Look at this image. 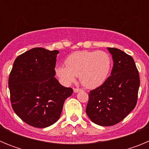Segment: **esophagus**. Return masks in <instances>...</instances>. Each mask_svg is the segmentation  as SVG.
Listing matches in <instances>:
<instances>
[{
  "label": "esophagus",
  "instance_id": "esophagus-1",
  "mask_svg": "<svg viewBox=\"0 0 149 149\" xmlns=\"http://www.w3.org/2000/svg\"><path fill=\"white\" fill-rule=\"evenodd\" d=\"M82 89H80V88H74V93H78V92H80V91H81Z\"/></svg>",
  "mask_w": 149,
  "mask_h": 149
}]
</instances>
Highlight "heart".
Instances as JSON below:
<instances>
[{
    "label": "heart",
    "mask_w": 149,
    "mask_h": 149,
    "mask_svg": "<svg viewBox=\"0 0 149 149\" xmlns=\"http://www.w3.org/2000/svg\"><path fill=\"white\" fill-rule=\"evenodd\" d=\"M65 65L56 69L63 84L68 85L78 76L81 84L93 89L103 84L111 68V58L104 51H78L68 56Z\"/></svg>",
    "instance_id": "b5f03b06"
}]
</instances>
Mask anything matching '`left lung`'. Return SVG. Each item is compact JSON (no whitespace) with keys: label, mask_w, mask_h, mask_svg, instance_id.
<instances>
[{"label":"left lung","mask_w":149,"mask_h":149,"mask_svg":"<svg viewBox=\"0 0 149 149\" xmlns=\"http://www.w3.org/2000/svg\"><path fill=\"white\" fill-rule=\"evenodd\" d=\"M113 60L111 75L102 85L89 91L86 112L94 123L112 126L123 120L136 107L139 75L133 57L108 48Z\"/></svg>","instance_id":"8db88e82"}]
</instances>
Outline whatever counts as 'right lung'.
<instances>
[{"label": "right lung", "mask_w": 149, "mask_h": 149, "mask_svg": "<svg viewBox=\"0 0 149 149\" xmlns=\"http://www.w3.org/2000/svg\"><path fill=\"white\" fill-rule=\"evenodd\" d=\"M58 51L34 48L17 56L9 77L12 107L18 117L35 127L58 120L64 101L73 89L54 77Z\"/></svg>", "instance_id": "obj_1"}]
</instances>
